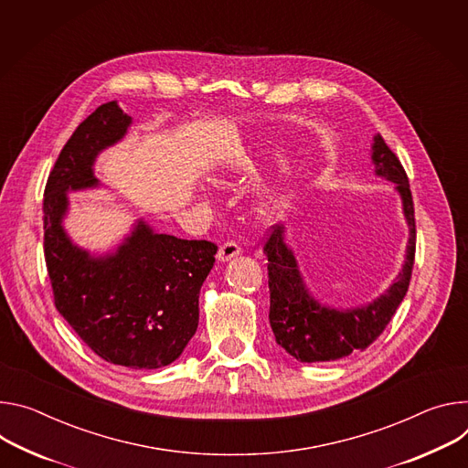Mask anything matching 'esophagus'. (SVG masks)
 Segmentation results:
<instances>
[{"instance_id": "obj_1", "label": "esophagus", "mask_w": 468, "mask_h": 468, "mask_svg": "<svg viewBox=\"0 0 468 468\" xmlns=\"http://www.w3.org/2000/svg\"><path fill=\"white\" fill-rule=\"evenodd\" d=\"M241 252V247L236 243V241H227L221 245L219 252H218V261L219 262H229L232 261L234 256H238Z\"/></svg>"}]
</instances>
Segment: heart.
<instances>
[{"mask_svg":"<svg viewBox=\"0 0 468 468\" xmlns=\"http://www.w3.org/2000/svg\"><path fill=\"white\" fill-rule=\"evenodd\" d=\"M258 214H261L264 219L271 218V214H273V206H271V204H262L261 207H258Z\"/></svg>","mask_w":468,"mask_h":468,"instance_id":"b5f03b06","label":"heart"}]
</instances>
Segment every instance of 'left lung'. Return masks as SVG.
Listing matches in <instances>:
<instances>
[{
	"label": "left lung",
	"mask_w": 468,
	"mask_h": 468,
	"mask_svg": "<svg viewBox=\"0 0 468 468\" xmlns=\"http://www.w3.org/2000/svg\"><path fill=\"white\" fill-rule=\"evenodd\" d=\"M372 164L378 176L396 184L409 225L403 268L383 295L368 304L347 310L325 306L304 286L293 250L284 241V227L275 225L264 245L270 277V324L277 344L301 362L338 360L356 349H367L385 331L407 293L417 249L409 178L379 133L372 143Z\"/></svg>",
	"instance_id": "left-lung-1"
}]
</instances>
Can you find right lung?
Here are the masks:
<instances>
[{
	"mask_svg": "<svg viewBox=\"0 0 468 468\" xmlns=\"http://www.w3.org/2000/svg\"><path fill=\"white\" fill-rule=\"evenodd\" d=\"M132 124L117 101L101 103L72 133L44 189V258L59 314L112 365L154 370L176 360L198 325V293L218 245L154 232L143 219L103 256L63 229L69 191L96 187L94 160Z\"/></svg>",
	"mask_w": 468,
	"mask_h": 468,
	"instance_id": "obj_1",
	"label": "right lung"
}]
</instances>
